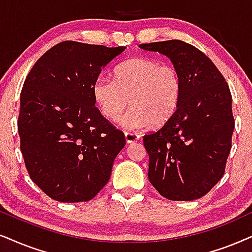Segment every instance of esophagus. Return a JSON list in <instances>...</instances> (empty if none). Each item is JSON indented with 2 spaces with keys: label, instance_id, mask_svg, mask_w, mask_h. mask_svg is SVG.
Wrapping results in <instances>:
<instances>
[{
  "label": "esophagus",
  "instance_id": "34e87169",
  "mask_svg": "<svg viewBox=\"0 0 252 252\" xmlns=\"http://www.w3.org/2000/svg\"><path fill=\"white\" fill-rule=\"evenodd\" d=\"M139 139V135H137L135 132H126V140L128 144L135 143Z\"/></svg>",
  "mask_w": 252,
  "mask_h": 252
}]
</instances>
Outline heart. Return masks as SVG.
I'll list each match as a JSON object with an SVG mask.
<instances>
[{
	"label": "heart",
	"mask_w": 252,
	"mask_h": 252,
	"mask_svg": "<svg viewBox=\"0 0 252 252\" xmlns=\"http://www.w3.org/2000/svg\"><path fill=\"white\" fill-rule=\"evenodd\" d=\"M93 98L102 115L117 121L128 130H139L150 124L162 126L172 119L182 96V78L175 66L161 64L150 58L124 61L113 71V79L99 77L92 86Z\"/></svg>",
	"instance_id": "obj_1"
}]
</instances>
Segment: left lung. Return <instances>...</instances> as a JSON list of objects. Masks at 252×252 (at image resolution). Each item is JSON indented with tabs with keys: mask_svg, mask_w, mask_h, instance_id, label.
Instances as JSON below:
<instances>
[{
	"mask_svg": "<svg viewBox=\"0 0 252 252\" xmlns=\"http://www.w3.org/2000/svg\"><path fill=\"white\" fill-rule=\"evenodd\" d=\"M139 47L169 58L182 78L176 113L143 137L149 181L169 200L198 199L224 174L235 126L229 87L214 63L190 43L167 40Z\"/></svg>",
	"mask_w": 252,
	"mask_h": 252,
	"instance_id": "8db88e82",
	"label": "left lung"
}]
</instances>
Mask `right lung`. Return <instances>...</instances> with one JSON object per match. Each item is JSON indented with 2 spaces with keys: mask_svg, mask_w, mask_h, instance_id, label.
<instances>
[{
  "mask_svg": "<svg viewBox=\"0 0 252 252\" xmlns=\"http://www.w3.org/2000/svg\"><path fill=\"white\" fill-rule=\"evenodd\" d=\"M126 47L63 41L43 54L21 93L18 133L31 180L58 202H87L106 186L126 137L94 107L92 86Z\"/></svg>",
  "mask_w": 252,
  "mask_h": 252,
  "instance_id": "right-lung-1",
  "label": "right lung"
}]
</instances>
